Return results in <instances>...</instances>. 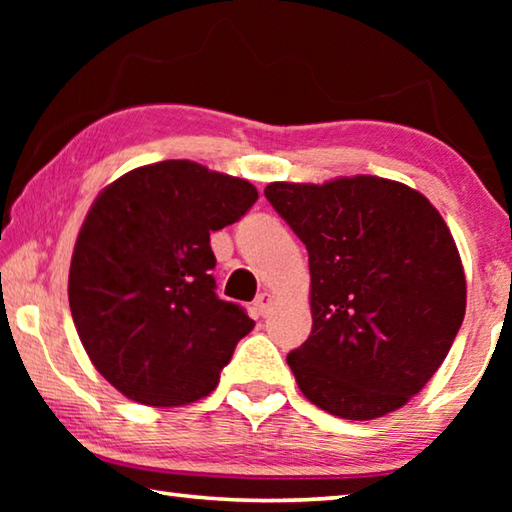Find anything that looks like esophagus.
Instances as JSON below:
<instances>
[{
	"label": "esophagus",
	"instance_id": "34e87169",
	"mask_svg": "<svg viewBox=\"0 0 512 512\" xmlns=\"http://www.w3.org/2000/svg\"><path fill=\"white\" fill-rule=\"evenodd\" d=\"M271 307H273V296L271 293H259V296L255 298V311H257V316H266L268 311H271Z\"/></svg>",
	"mask_w": 512,
	"mask_h": 512
}]
</instances>
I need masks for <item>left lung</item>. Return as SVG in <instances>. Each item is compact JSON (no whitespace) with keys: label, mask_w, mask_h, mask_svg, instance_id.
Masks as SVG:
<instances>
[{"label":"left lung","mask_w":512,"mask_h":512,"mask_svg":"<svg viewBox=\"0 0 512 512\" xmlns=\"http://www.w3.org/2000/svg\"><path fill=\"white\" fill-rule=\"evenodd\" d=\"M264 196L309 253V339L287 363L302 395L345 420L400 409L445 361L465 273L443 216L377 176L271 183Z\"/></svg>","instance_id":"left-lung-1"}]
</instances>
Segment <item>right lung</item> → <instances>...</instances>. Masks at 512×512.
I'll list each match as a JSON object with an SVG mask.
<instances>
[{"instance_id":"right-lung-1","label":"right lung","mask_w":512,"mask_h":512,"mask_svg":"<svg viewBox=\"0 0 512 512\" xmlns=\"http://www.w3.org/2000/svg\"><path fill=\"white\" fill-rule=\"evenodd\" d=\"M257 201L248 180L189 160L128 171L92 203L69 266L79 339L119 393L149 406L210 395L255 327L216 296L210 232Z\"/></svg>"}]
</instances>
